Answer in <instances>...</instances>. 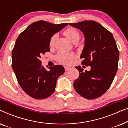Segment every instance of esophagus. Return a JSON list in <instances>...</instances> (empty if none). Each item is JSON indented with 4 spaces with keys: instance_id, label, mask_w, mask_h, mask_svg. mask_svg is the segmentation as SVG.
Returning <instances> with one entry per match:
<instances>
[{
    "instance_id": "34e87169",
    "label": "esophagus",
    "mask_w": 128,
    "mask_h": 128,
    "mask_svg": "<svg viewBox=\"0 0 128 128\" xmlns=\"http://www.w3.org/2000/svg\"><path fill=\"white\" fill-rule=\"evenodd\" d=\"M70 69V68H69V67H68V66H64V69H65V71L66 72H67V71L69 70Z\"/></svg>"
}]
</instances>
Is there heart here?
Returning <instances> with one entry per match:
<instances>
[{
    "mask_svg": "<svg viewBox=\"0 0 128 128\" xmlns=\"http://www.w3.org/2000/svg\"><path fill=\"white\" fill-rule=\"evenodd\" d=\"M64 34L73 43L78 42L80 38V34L78 31L72 27H70L69 28L66 29L64 32ZM56 38V34H54L51 36L50 41V47H52L55 44ZM74 58V55L71 52H59L56 55L57 60L64 64H70Z\"/></svg>",
    "mask_w": 128,
    "mask_h": 128,
    "instance_id": "obj_1",
    "label": "heart"
}]
</instances>
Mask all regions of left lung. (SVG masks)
Masks as SVG:
<instances>
[{"label":"left lung","mask_w":128,"mask_h":128,"mask_svg":"<svg viewBox=\"0 0 128 128\" xmlns=\"http://www.w3.org/2000/svg\"><path fill=\"white\" fill-rule=\"evenodd\" d=\"M80 30L85 37L84 46L80 55L82 64L91 66L90 71L75 67L79 76L73 86L76 92L86 99L98 98L106 92L112 83L118 70L119 50L111 32L94 21L69 23Z\"/></svg>","instance_id":"1"}]
</instances>
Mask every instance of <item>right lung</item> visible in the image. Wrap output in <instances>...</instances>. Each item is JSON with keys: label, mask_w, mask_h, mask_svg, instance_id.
Listing matches in <instances>:
<instances>
[{"label": "right lung", "mask_w": 128, "mask_h": 128, "mask_svg": "<svg viewBox=\"0 0 128 128\" xmlns=\"http://www.w3.org/2000/svg\"><path fill=\"white\" fill-rule=\"evenodd\" d=\"M68 25L45 21L34 22L19 35L12 50V69L24 92L34 98H48L55 92L57 79L64 74L62 65H41V56L50 52L51 36Z\"/></svg>", "instance_id": "1"}]
</instances>
